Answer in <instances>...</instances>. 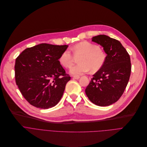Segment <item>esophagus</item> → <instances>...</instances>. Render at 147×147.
Returning a JSON list of instances; mask_svg holds the SVG:
<instances>
[{"label":"esophagus","instance_id":"1","mask_svg":"<svg viewBox=\"0 0 147 147\" xmlns=\"http://www.w3.org/2000/svg\"><path fill=\"white\" fill-rule=\"evenodd\" d=\"M72 78L75 80H78V79H80V76L79 75H73Z\"/></svg>","mask_w":147,"mask_h":147}]
</instances>
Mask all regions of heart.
Segmentation results:
<instances>
[{"instance_id": "b5f03b06", "label": "heart", "mask_w": 147, "mask_h": 147, "mask_svg": "<svg viewBox=\"0 0 147 147\" xmlns=\"http://www.w3.org/2000/svg\"><path fill=\"white\" fill-rule=\"evenodd\" d=\"M75 56H81L80 63L70 69L72 75H81L89 72H97L102 67L105 62V56L98 46L88 41H82L71 48ZM59 62L66 68L70 67L74 63V57L68 50H65L59 57Z\"/></svg>"}]
</instances>
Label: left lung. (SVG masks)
Segmentation results:
<instances>
[{"label":"left lung","mask_w":147,"mask_h":147,"mask_svg":"<svg viewBox=\"0 0 147 147\" xmlns=\"http://www.w3.org/2000/svg\"><path fill=\"white\" fill-rule=\"evenodd\" d=\"M92 41L101 46L107 56L102 67L93 75L85 93L94 104L107 106L122 96L131 75V59L126 50L116 39L98 35L93 37Z\"/></svg>","instance_id":"1"}]
</instances>
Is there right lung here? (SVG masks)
Wrapping results in <instances>:
<instances>
[{
  "label": "right lung",
  "mask_w": 147,
  "mask_h": 147,
  "mask_svg": "<svg viewBox=\"0 0 147 147\" xmlns=\"http://www.w3.org/2000/svg\"><path fill=\"white\" fill-rule=\"evenodd\" d=\"M67 47L42 43L26 49L16 59V85L32 106L47 109L61 99L71 76L66 74L59 59Z\"/></svg>",
  "instance_id": "add662e5"
}]
</instances>
